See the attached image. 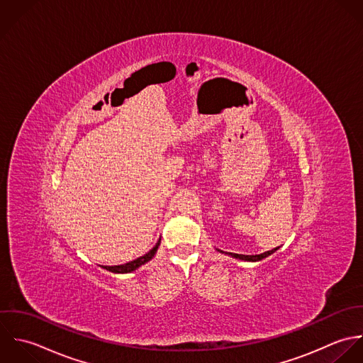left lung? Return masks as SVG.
<instances>
[{"mask_svg":"<svg viewBox=\"0 0 363 363\" xmlns=\"http://www.w3.org/2000/svg\"><path fill=\"white\" fill-rule=\"evenodd\" d=\"M278 248H279V247H277V248H274V250H271V251H267V252H264V254H258V255H242V254H234V252H230L228 255H231L233 258L242 259V261H252V262H255V261H261V259L267 258L268 255L274 254Z\"/></svg>","mask_w":363,"mask_h":363,"instance_id":"8db88e82","label":"left lung"}]
</instances>
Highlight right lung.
Instances as JSON below:
<instances>
[{
	"label": "right lung",
	"mask_w": 363,
	"mask_h": 363,
	"mask_svg": "<svg viewBox=\"0 0 363 363\" xmlns=\"http://www.w3.org/2000/svg\"><path fill=\"white\" fill-rule=\"evenodd\" d=\"M160 241H161V238L157 241V244L147 252L145 254L143 257H139L138 259H135V261H130V262H128V264H123V265H115V267H104L105 269H108V271H111V272H115V274H128V272H132V271H135V269H138L139 267H142L143 264L145 262H148L152 257H154V254L157 252V248H158V245H160Z\"/></svg>",
	"instance_id": "obj_1"
}]
</instances>
